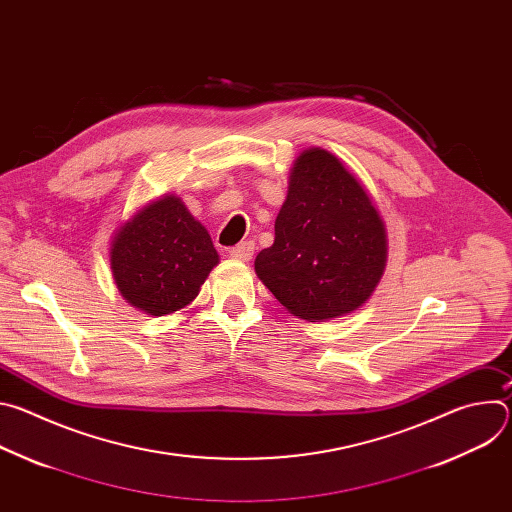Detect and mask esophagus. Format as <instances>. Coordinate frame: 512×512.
Segmentation results:
<instances>
[{
	"instance_id": "obj_1",
	"label": "esophagus",
	"mask_w": 512,
	"mask_h": 512,
	"mask_svg": "<svg viewBox=\"0 0 512 512\" xmlns=\"http://www.w3.org/2000/svg\"><path fill=\"white\" fill-rule=\"evenodd\" d=\"M253 251H255V243H253V241H245V243L233 247V249L229 251V255H231V259H235V261H249V259L253 257Z\"/></svg>"
}]
</instances>
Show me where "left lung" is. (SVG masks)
<instances>
[{"mask_svg":"<svg viewBox=\"0 0 512 512\" xmlns=\"http://www.w3.org/2000/svg\"><path fill=\"white\" fill-rule=\"evenodd\" d=\"M387 229L367 190L340 158L304 150L289 170L275 241L255 273L275 300L308 322L367 304L387 265Z\"/></svg>","mask_w":512,"mask_h":512,"instance_id":"obj_1","label":"left lung"}]
</instances>
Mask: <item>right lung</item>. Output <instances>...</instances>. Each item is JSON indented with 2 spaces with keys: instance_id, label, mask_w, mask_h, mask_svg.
Here are the masks:
<instances>
[{
  "instance_id": "obj_1",
  "label": "right lung",
  "mask_w": 512,
  "mask_h": 512,
  "mask_svg": "<svg viewBox=\"0 0 512 512\" xmlns=\"http://www.w3.org/2000/svg\"><path fill=\"white\" fill-rule=\"evenodd\" d=\"M109 261L127 304L148 316H168L194 302L221 259L182 198L164 194L119 225Z\"/></svg>"
}]
</instances>
